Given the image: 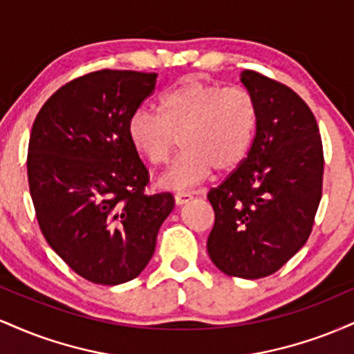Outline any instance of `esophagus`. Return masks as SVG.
I'll use <instances>...</instances> for the list:
<instances>
[{"instance_id": "obj_1", "label": "esophagus", "mask_w": 354, "mask_h": 354, "mask_svg": "<svg viewBox=\"0 0 354 354\" xmlns=\"http://www.w3.org/2000/svg\"><path fill=\"white\" fill-rule=\"evenodd\" d=\"M191 200H193V194L186 193V191H178V193L174 194V201H176V205H186V203H189Z\"/></svg>"}]
</instances>
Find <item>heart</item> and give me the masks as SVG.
Here are the masks:
<instances>
[{"mask_svg":"<svg viewBox=\"0 0 354 354\" xmlns=\"http://www.w3.org/2000/svg\"><path fill=\"white\" fill-rule=\"evenodd\" d=\"M158 113L138 108L126 126L128 140L149 165H163L181 141V153L161 174L160 186L186 189L200 185L211 169L230 171L253 143L256 103L246 89L223 88L186 76L161 95Z\"/></svg>","mask_w":354,"mask_h":354,"instance_id":"1","label":"heart"}]
</instances>
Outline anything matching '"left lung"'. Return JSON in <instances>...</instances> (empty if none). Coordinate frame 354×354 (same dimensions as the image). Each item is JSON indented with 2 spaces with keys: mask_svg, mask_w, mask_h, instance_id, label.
<instances>
[{
  "mask_svg": "<svg viewBox=\"0 0 354 354\" xmlns=\"http://www.w3.org/2000/svg\"><path fill=\"white\" fill-rule=\"evenodd\" d=\"M256 103L254 140L243 163L208 193V254L228 276L273 274L310 238L323 188V145L308 104L256 71L239 75Z\"/></svg>",
  "mask_w": 354,
  "mask_h": 354,
  "instance_id": "left-lung-1",
  "label": "left lung"
}]
</instances>
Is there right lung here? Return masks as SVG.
<instances>
[{
	"mask_svg": "<svg viewBox=\"0 0 354 354\" xmlns=\"http://www.w3.org/2000/svg\"><path fill=\"white\" fill-rule=\"evenodd\" d=\"M156 73L101 70L61 86L36 116L28 181L43 236L75 273L115 286L149 263L171 193L146 194L148 169L126 126Z\"/></svg>",
	"mask_w": 354,
	"mask_h": 354,
	"instance_id": "add662e5",
	"label": "right lung"
}]
</instances>
